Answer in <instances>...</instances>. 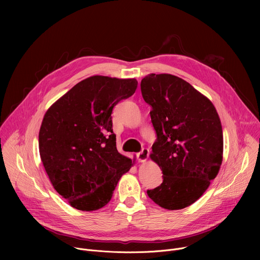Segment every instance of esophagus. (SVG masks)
I'll use <instances>...</instances> for the list:
<instances>
[{
  "label": "esophagus",
  "mask_w": 260,
  "mask_h": 260,
  "mask_svg": "<svg viewBox=\"0 0 260 260\" xmlns=\"http://www.w3.org/2000/svg\"><path fill=\"white\" fill-rule=\"evenodd\" d=\"M148 156H149V149H147V148H143V149L137 154L138 161L140 162L145 161L148 158Z\"/></svg>",
  "instance_id": "esophagus-1"
}]
</instances>
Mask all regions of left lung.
I'll return each mask as SVG.
<instances>
[{
  "mask_svg": "<svg viewBox=\"0 0 260 260\" xmlns=\"http://www.w3.org/2000/svg\"><path fill=\"white\" fill-rule=\"evenodd\" d=\"M144 101L152 109L156 133L150 157L162 171V183L147 194L168 210L198 201L217 176L223 134L214 105L185 80L150 74L141 81Z\"/></svg>",
  "mask_w": 260,
  "mask_h": 260,
  "instance_id": "obj_1",
  "label": "left lung"
}]
</instances>
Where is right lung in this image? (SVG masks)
Instances as JSON below:
<instances>
[{"mask_svg": "<svg viewBox=\"0 0 260 260\" xmlns=\"http://www.w3.org/2000/svg\"><path fill=\"white\" fill-rule=\"evenodd\" d=\"M137 85L136 79L92 76L47 110L39 133L41 160L54 189L73 208H103L132 168L117 151L111 114Z\"/></svg>", "mask_w": 260, "mask_h": 260, "instance_id": "1", "label": "right lung"}]
</instances>
